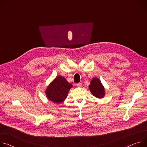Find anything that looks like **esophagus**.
Returning a JSON list of instances; mask_svg holds the SVG:
<instances>
[{
	"mask_svg": "<svg viewBox=\"0 0 147 147\" xmlns=\"http://www.w3.org/2000/svg\"><path fill=\"white\" fill-rule=\"evenodd\" d=\"M76 86H77V87H78V88H82V83H78V84H76Z\"/></svg>",
	"mask_w": 147,
	"mask_h": 147,
	"instance_id": "obj_1",
	"label": "esophagus"
}]
</instances>
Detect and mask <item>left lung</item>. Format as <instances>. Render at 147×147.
<instances>
[{"label": "left lung", "mask_w": 147, "mask_h": 147, "mask_svg": "<svg viewBox=\"0 0 147 147\" xmlns=\"http://www.w3.org/2000/svg\"><path fill=\"white\" fill-rule=\"evenodd\" d=\"M89 88L92 94L98 98H102L105 96L104 87L97 78L92 79L91 84L89 85Z\"/></svg>", "instance_id": "left-lung-1"}]
</instances>
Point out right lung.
Listing matches in <instances>:
<instances>
[{
    "instance_id": "right-lung-1",
    "label": "right lung",
    "mask_w": 147,
    "mask_h": 147,
    "mask_svg": "<svg viewBox=\"0 0 147 147\" xmlns=\"http://www.w3.org/2000/svg\"><path fill=\"white\" fill-rule=\"evenodd\" d=\"M72 87V85L67 82L65 78L58 76L49 85L45 93L48 99L52 102L60 104L66 98Z\"/></svg>"
}]
</instances>
